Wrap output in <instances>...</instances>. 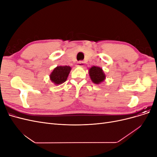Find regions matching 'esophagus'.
Returning a JSON list of instances; mask_svg holds the SVG:
<instances>
[{
    "mask_svg": "<svg viewBox=\"0 0 157 157\" xmlns=\"http://www.w3.org/2000/svg\"><path fill=\"white\" fill-rule=\"evenodd\" d=\"M77 67H83L84 66V61H79L77 62V65H76Z\"/></svg>",
    "mask_w": 157,
    "mask_h": 157,
    "instance_id": "esophagus-1",
    "label": "esophagus"
}]
</instances>
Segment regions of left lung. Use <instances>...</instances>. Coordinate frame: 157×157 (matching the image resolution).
<instances>
[{
	"label": "left lung",
	"instance_id": "obj_1",
	"mask_svg": "<svg viewBox=\"0 0 157 157\" xmlns=\"http://www.w3.org/2000/svg\"><path fill=\"white\" fill-rule=\"evenodd\" d=\"M89 75L92 82L95 84H99L105 78V75L101 68L93 66L89 69Z\"/></svg>",
	"mask_w": 157,
	"mask_h": 157
}]
</instances>
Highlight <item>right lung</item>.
I'll return each mask as SVG.
<instances>
[{"label": "right lung", "mask_w": 157, "mask_h": 157, "mask_svg": "<svg viewBox=\"0 0 157 157\" xmlns=\"http://www.w3.org/2000/svg\"><path fill=\"white\" fill-rule=\"evenodd\" d=\"M69 66H58L50 75V80L56 84H60L65 82L70 73Z\"/></svg>", "instance_id": "add662e5"}]
</instances>
